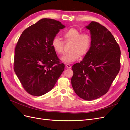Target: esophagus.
<instances>
[{
  "label": "esophagus",
  "mask_w": 130,
  "mask_h": 130,
  "mask_svg": "<svg viewBox=\"0 0 130 130\" xmlns=\"http://www.w3.org/2000/svg\"><path fill=\"white\" fill-rule=\"evenodd\" d=\"M66 68H67V69H71V66L69 64H66Z\"/></svg>",
  "instance_id": "34e87169"
}]
</instances>
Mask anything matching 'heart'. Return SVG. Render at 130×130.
Listing matches in <instances>:
<instances>
[{
	"instance_id": "1",
	"label": "heart",
	"mask_w": 130,
	"mask_h": 130,
	"mask_svg": "<svg viewBox=\"0 0 130 130\" xmlns=\"http://www.w3.org/2000/svg\"><path fill=\"white\" fill-rule=\"evenodd\" d=\"M65 42H72L70 48L71 53L63 55L60 58L65 63L71 64L78 60L81 56L87 54L91 46V37L89 33H81L75 28H71L63 34ZM64 41L57 37L53 38L52 46L56 53L62 54L64 52Z\"/></svg>"
}]
</instances>
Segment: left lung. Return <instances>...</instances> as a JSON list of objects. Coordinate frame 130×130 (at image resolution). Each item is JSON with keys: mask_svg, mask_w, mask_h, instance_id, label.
<instances>
[{"mask_svg": "<svg viewBox=\"0 0 130 130\" xmlns=\"http://www.w3.org/2000/svg\"><path fill=\"white\" fill-rule=\"evenodd\" d=\"M92 39L83 60L72 67V86L76 94L86 100L97 99L109 90L120 70L121 50L110 31L98 22L86 26Z\"/></svg>", "mask_w": 130, "mask_h": 130, "instance_id": "1", "label": "left lung"}]
</instances>
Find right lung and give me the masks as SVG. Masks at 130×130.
<instances>
[{"mask_svg":"<svg viewBox=\"0 0 130 130\" xmlns=\"http://www.w3.org/2000/svg\"><path fill=\"white\" fill-rule=\"evenodd\" d=\"M65 26L51 19H42L26 29L17 42L14 69L25 91L41 96L54 87L65 69L52 42Z\"/></svg>","mask_w":130,"mask_h":130,"instance_id":"obj_1","label":"right lung"}]
</instances>
